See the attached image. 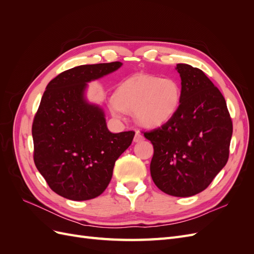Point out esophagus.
<instances>
[{
	"label": "esophagus",
	"instance_id": "1",
	"mask_svg": "<svg viewBox=\"0 0 254 254\" xmlns=\"http://www.w3.org/2000/svg\"><path fill=\"white\" fill-rule=\"evenodd\" d=\"M144 140V136L139 132V131H136L135 132V135H134V137H133V141L135 142V143H137V142H141V141H143Z\"/></svg>",
	"mask_w": 254,
	"mask_h": 254
}]
</instances>
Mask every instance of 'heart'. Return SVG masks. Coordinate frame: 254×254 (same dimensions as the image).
<instances>
[{
    "mask_svg": "<svg viewBox=\"0 0 254 254\" xmlns=\"http://www.w3.org/2000/svg\"><path fill=\"white\" fill-rule=\"evenodd\" d=\"M182 90L173 78L134 75L123 81L109 101L111 112L121 117L123 111L134 114L135 121L146 127H158L178 111Z\"/></svg>",
    "mask_w": 254,
    "mask_h": 254,
    "instance_id": "1",
    "label": "heart"
}]
</instances>
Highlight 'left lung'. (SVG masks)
<instances>
[{
    "label": "left lung",
    "instance_id": "left-lung-1",
    "mask_svg": "<svg viewBox=\"0 0 254 254\" xmlns=\"http://www.w3.org/2000/svg\"><path fill=\"white\" fill-rule=\"evenodd\" d=\"M182 97L178 111L144 132L153 145L151 178L164 193L190 197L210 186L229 159L233 131L226 99L197 67L178 64Z\"/></svg>",
    "mask_w": 254,
    "mask_h": 254
}]
</instances>
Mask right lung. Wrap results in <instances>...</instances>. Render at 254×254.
Returning a JSON list of instances; mask_svg holds the SVG:
<instances>
[{
    "label": "right lung",
    "instance_id": "right-lung-1",
    "mask_svg": "<svg viewBox=\"0 0 254 254\" xmlns=\"http://www.w3.org/2000/svg\"><path fill=\"white\" fill-rule=\"evenodd\" d=\"M122 63L84 64L60 73L44 91L32 133L37 170L56 194L75 201L101 195L115 161L134 131L112 133L99 106L84 98L87 82L117 71Z\"/></svg>",
    "mask_w": 254,
    "mask_h": 254
}]
</instances>
